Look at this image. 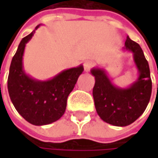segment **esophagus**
I'll return each mask as SVG.
<instances>
[{
  "mask_svg": "<svg viewBox=\"0 0 158 158\" xmlns=\"http://www.w3.org/2000/svg\"><path fill=\"white\" fill-rule=\"evenodd\" d=\"M93 67V63L89 60H86L84 63H83V68H84V70L86 72H89V70L91 69V68Z\"/></svg>",
  "mask_w": 158,
  "mask_h": 158,
  "instance_id": "1",
  "label": "esophagus"
}]
</instances>
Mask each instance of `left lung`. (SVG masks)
I'll return each mask as SVG.
<instances>
[{"mask_svg": "<svg viewBox=\"0 0 158 158\" xmlns=\"http://www.w3.org/2000/svg\"><path fill=\"white\" fill-rule=\"evenodd\" d=\"M124 49L133 53L139 72L136 81L129 87L115 86L104 69L94 68L90 70L95 77L92 94L97 112L105 122L117 127L132 124L143 114L152 90L149 63L141 46L127 37Z\"/></svg>", "mask_w": 158, "mask_h": 158, "instance_id": "left-lung-1", "label": "left lung"}]
</instances>
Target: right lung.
Wrapping results in <instances>:
<instances>
[{
    "instance_id": "add662e5",
    "label": "right lung",
    "mask_w": 158,
    "mask_h": 158,
    "mask_svg": "<svg viewBox=\"0 0 158 158\" xmlns=\"http://www.w3.org/2000/svg\"><path fill=\"white\" fill-rule=\"evenodd\" d=\"M35 30L21 40L12 58L8 90L12 104L22 117L31 124L43 126L61 118L66 111L68 97L82 73L83 67L80 65L63 70L46 81L37 80L27 75L23 69V56L25 46L32 38Z\"/></svg>"
}]
</instances>
